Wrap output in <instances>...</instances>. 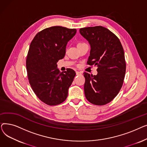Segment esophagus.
I'll return each instance as SVG.
<instances>
[{"label":"esophagus","mask_w":147,"mask_h":147,"mask_svg":"<svg viewBox=\"0 0 147 147\" xmlns=\"http://www.w3.org/2000/svg\"><path fill=\"white\" fill-rule=\"evenodd\" d=\"M76 74L77 75H81L82 74V72H80V71H76Z\"/></svg>","instance_id":"1"}]
</instances>
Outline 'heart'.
Masks as SVG:
<instances>
[{
    "mask_svg": "<svg viewBox=\"0 0 147 147\" xmlns=\"http://www.w3.org/2000/svg\"><path fill=\"white\" fill-rule=\"evenodd\" d=\"M83 43H83V42H79V43H78V45H82V44H83Z\"/></svg>",
    "mask_w": 147,
    "mask_h": 147,
    "instance_id": "1",
    "label": "heart"
}]
</instances>
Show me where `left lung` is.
<instances>
[{
    "label": "left lung",
    "mask_w": 147,
    "mask_h": 147,
    "mask_svg": "<svg viewBox=\"0 0 147 147\" xmlns=\"http://www.w3.org/2000/svg\"><path fill=\"white\" fill-rule=\"evenodd\" d=\"M80 33L90 45L87 64L97 66V75L84 73V94L96 105L111 102L120 90L126 73L125 52L119 38L102 26L80 28Z\"/></svg>",
    "instance_id": "1"
}]
</instances>
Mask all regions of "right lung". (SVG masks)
<instances>
[{"label":"right lung","mask_w":147,"mask_h":147,"mask_svg":"<svg viewBox=\"0 0 147 147\" xmlns=\"http://www.w3.org/2000/svg\"><path fill=\"white\" fill-rule=\"evenodd\" d=\"M76 33L75 28L51 27L37 33L30 43L26 58L28 81L38 99L48 105L65 101L76 76L73 69L60 73L57 68V62L65 56L67 42Z\"/></svg>","instance_id":"right-lung-1"}]
</instances>
